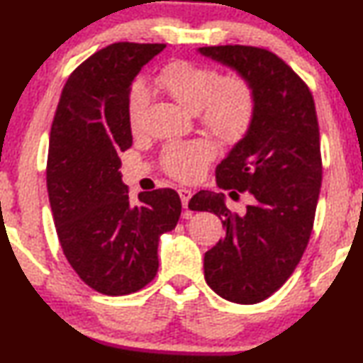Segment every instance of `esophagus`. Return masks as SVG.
<instances>
[{
    "mask_svg": "<svg viewBox=\"0 0 363 363\" xmlns=\"http://www.w3.org/2000/svg\"><path fill=\"white\" fill-rule=\"evenodd\" d=\"M178 193H180L183 208H186V206H188V201H190V198H191V190H186V188H182V190H178Z\"/></svg>",
    "mask_w": 363,
    "mask_h": 363,
    "instance_id": "34e87169",
    "label": "esophagus"
}]
</instances>
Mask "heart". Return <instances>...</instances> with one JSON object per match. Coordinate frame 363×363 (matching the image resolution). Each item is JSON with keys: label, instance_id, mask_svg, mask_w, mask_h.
Returning <instances> with one entry per match:
<instances>
[{"label": "heart", "instance_id": "obj_1", "mask_svg": "<svg viewBox=\"0 0 363 363\" xmlns=\"http://www.w3.org/2000/svg\"><path fill=\"white\" fill-rule=\"evenodd\" d=\"M155 84L226 143L240 142L256 118L257 96L252 82L240 72L221 76L215 66L177 59L157 72ZM148 102L147 89L133 84L127 99V122L133 133L140 132ZM216 155L215 143L206 138L172 143L162 153V167L182 182L196 180Z\"/></svg>", "mask_w": 363, "mask_h": 363}]
</instances>
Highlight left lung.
<instances>
[{
  "label": "left lung",
  "mask_w": 363,
  "mask_h": 363,
  "mask_svg": "<svg viewBox=\"0 0 363 363\" xmlns=\"http://www.w3.org/2000/svg\"><path fill=\"white\" fill-rule=\"evenodd\" d=\"M246 76L257 96L252 127L216 167L230 195L250 193L231 213L223 193L198 191L195 211L220 218L226 235L205 252V279L223 299L256 304L289 279L309 242L322 183L315 104L307 84L274 52L228 44L198 49ZM240 196V195H238Z\"/></svg>",
  "instance_id": "left-lung-1"
}]
</instances>
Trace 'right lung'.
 <instances>
[{
  "instance_id": "obj_1",
  "label": "right lung",
  "mask_w": 363,
  "mask_h": 363,
  "mask_svg": "<svg viewBox=\"0 0 363 363\" xmlns=\"http://www.w3.org/2000/svg\"><path fill=\"white\" fill-rule=\"evenodd\" d=\"M165 44L113 43L74 69L59 99L48 152V193L62 252L77 276L106 296L145 287L158 271V240L177 226L172 188L132 205L121 152L132 145L127 99L140 69Z\"/></svg>"
}]
</instances>
